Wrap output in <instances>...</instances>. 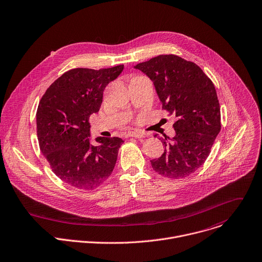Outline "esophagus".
Returning <instances> with one entry per match:
<instances>
[{"mask_svg":"<svg viewBox=\"0 0 262 262\" xmlns=\"http://www.w3.org/2000/svg\"><path fill=\"white\" fill-rule=\"evenodd\" d=\"M128 137H134V138H144L145 137V134L142 133V132H129L127 134Z\"/></svg>","mask_w":262,"mask_h":262,"instance_id":"34e87169","label":"esophagus"}]
</instances>
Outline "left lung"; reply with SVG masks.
Listing matches in <instances>:
<instances>
[{"mask_svg":"<svg viewBox=\"0 0 262 262\" xmlns=\"http://www.w3.org/2000/svg\"><path fill=\"white\" fill-rule=\"evenodd\" d=\"M135 69L153 82L162 109L177 117L176 135L164 136V151L151 160L152 168L169 179L188 177L206 161L221 129L215 86L198 64L173 54L158 55Z\"/></svg>","mask_w":262,"mask_h":262,"instance_id":"1","label":"left lung"}]
</instances>
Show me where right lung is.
Segmentation results:
<instances>
[{
	"mask_svg": "<svg viewBox=\"0 0 262 262\" xmlns=\"http://www.w3.org/2000/svg\"><path fill=\"white\" fill-rule=\"evenodd\" d=\"M123 69L120 64L70 70L49 86L40 101L36 119L41 152L55 175L73 187L93 190L113 171L124 141L98 137V145H94L89 119L100 111L105 87Z\"/></svg>",
	"mask_w": 262,
	"mask_h": 262,
	"instance_id": "obj_1",
	"label": "right lung"
}]
</instances>
